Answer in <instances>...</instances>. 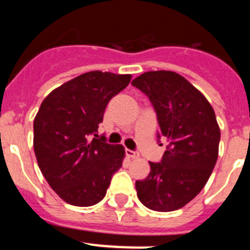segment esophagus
Returning a JSON list of instances; mask_svg holds the SVG:
<instances>
[{
  "mask_svg": "<svg viewBox=\"0 0 250 250\" xmlns=\"http://www.w3.org/2000/svg\"><path fill=\"white\" fill-rule=\"evenodd\" d=\"M125 152H126V156H127V158H130V159H136V158H139V152H138V151H132V150L126 149V150H125Z\"/></svg>",
  "mask_w": 250,
  "mask_h": 250,
  "instance_id": "1",
  "label": "esophagus"
}]
</instances>
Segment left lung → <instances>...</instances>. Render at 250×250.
I'll list each match as a JSON object with an SVG mask.
<instances>
[{"label":"left lung","mask_w":250,"mask_h":250,"mask_svg":"<svg viewBox=\"0 0 250 250\" xmlns=\"http://www.w3.org/2000/svg\"><path fill=\"white\" fill-rule=\"evenodd\" d=\"M131 85L149 96L158 115V138L167 140L160 163L150 161L149 175L135 183L138 198L151 210H178L200 193L215 167L220 141L215 112L174 71L144 72Z\"/></svg>","instance_id":"8db88e82"}]
</instances>
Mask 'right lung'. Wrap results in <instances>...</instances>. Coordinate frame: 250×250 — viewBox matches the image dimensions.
<instances>
[{"instance_id":"right-lung-1","label":"right lung","mask_w":250,"mask_h":250,"mask_svg":"<svg viewBox=\"0 0 250 250\" xmlns=\"http://www.w3.org/2000/svg\"><path fill=\"white\" fill-rule=\"evenodd\" d=\"M130 80L131 75L85 72L52 90L40 106L34 120L35 155L48 185L63 202L98 204L123 165V145L96 139V132L109 101Z\"/></svg>"}]
</instances>
